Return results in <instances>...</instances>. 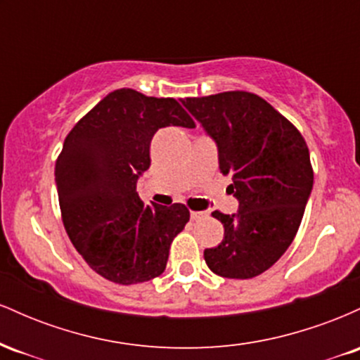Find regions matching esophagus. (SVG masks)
I'll return each mask as SVG.
<instances>
[{
	"instance_id": "34e87169",
	"label": "esophagus",
	"mask_w": 360,
	"mask_h": 360,
	"mask_svg": "<svg viewBox=\"0 0 360 360\" xmlns=\"http://www.w3.org/2000/svg\"><path fill=\"white\" fill-rule=\"evenodd\" d=\"M206 218V213L205 212H191V220L193 221H200Z\"/></svg>"
}]
</instances>
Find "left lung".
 <instances>
[{
	"label": "left lung",
	"instance_id": "left-lung-1",
	"mask_svg": "<svg viewBox=\"0 0 360 360\" xmlns=\"http://www.w3.org/2000/svg\"><path fill=\"white\" fill-rule=\"evenodd\" d=\"M183 105L213 137L238 213L213 212L225 235L205 249L210 271L250 279L278 262L298 233L313 188L309 150L300 130L264 98L225 91L186 98Z\"/></svg>",
	"mask_w": 360,
	"mask_h": 360
}]
</instances>
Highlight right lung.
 I'll use <instances>...</instances> for the list:
<instances>
[{"mask_svg":"<svg viewBox=\"0 0 360 360\" xmlns=\"http://www.w3.org/2000/svg\"><path fill=\"white\" fill-rule=\"evenodd\" d=\"M193 128L174 98L111 91L68 134L56 162L60 217L94 272L117 284L146 283L167 266L186 223L184 205H143L137 179L150 166V142L164 127Z\"/></svg>","mask_w":360,"mask_h":360,"instance_id":"add662e5","label":"right lung"}]
</instances>
